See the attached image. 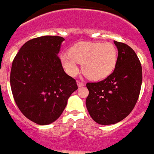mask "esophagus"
I'll list each match as a JSON object with an SVG mask.
<instances>
[{"instance_id": "34e87169", "label": "esophagus", "mask_w": 154, "mask_h": 154, "mask_svg": "<svg viewBox=\"0 0 154 154\" xmlns=\"http://www.w3.org/2000/svg\"><path fill=\"white\" fill-rule=\"evenodd\" d=\"M77 85H78V87H82V86L85 85V83H84V82H82V81H77Z\"/></svg>"}]
</instances>
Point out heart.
<instances>
[{
    "label": "heart",
    "instance_id": "b5f03b06",
    "mask_svg": "<svg viewBox=\"0 0 154 154\" xmlns=\"http://www.w3.org/2000/svg\"><path fill=\"white\" fill-rule=\"evenodd\" d=\"M60 60L69 75L77 74L79 63L82 65V71L86 77L100 80L109 76L115 69L117 51L111 42H79L71 47L69 53L62 54Z\"/></svg>",
    "mask_w": 154,
    "mask_h": 154
}]
</instances>
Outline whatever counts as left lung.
<instances>
[{
	"label": "left lung",
	"instance_id": "8db88e82",
	"mask_svg": "<svg viewBox=\"0 0 154 154\" xmlns=\"http://www.w3.org/2000/svg\"><path fill=\"white\" fill-rule=\"evenodd\" d=\"M118 49L115 70L104 80L88 82L86 107L90 116L101 125L115 124L127 117L139 97L142 81V65L134 50L114 41Z\"/></svg>",
	"mask_w": 154,
	"mask_h": 154
}]
</instances>
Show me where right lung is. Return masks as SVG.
I'll use <instances>...</instances> for the list:
<instances>
[{
    "label": "right lung",
    "instance_id": "1",
    "mask_svg": "<svg viewBox=\"0 0 154 154\" xmlns=\"http://www.w3.org/2000/svg\"><path fill=\"white\" fill-rule=\"evenodd\" d=\"M62 41L61 36L32 38L12 62L10 85L14 100L23 116L37 124H50L59 118L78 88L57 55Z\"/></svg>",
    "mask_w": 154,
    "mask_h": 154
}]
</instances>
